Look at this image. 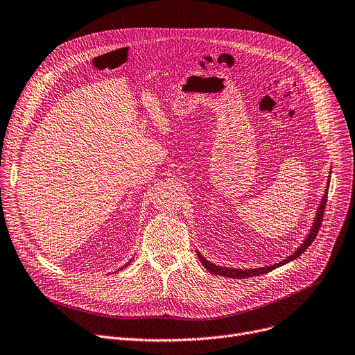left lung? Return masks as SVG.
Returning a JSON list of instances; mask_svg holds the SVG:
<instances>
[{
    "label": "left lung",
    "mask_w": 355,
    "mask_h": 355,
    "mask_svg": "<svg viewBox=\"0 0 355 355\" xmlns=\"http://www.w3.org/2000/svg\"><path fill=\"white\" fill-rule=\"evenodd\" d=\"M331 178V175H329ZM328 189H329V180H328V185L325 189V194L322 196L321 198V202H320V207L318 210H316L315 213V218H313V223L311 226V230L306 236V239L304 240V243L297 248L291 256H288L286 259H284L282 262L279 263H275V265H270V266H263V268H254V269H234V268H227V266H217L211 262H209V260L204 257L198 250H197V254H198V259L201 265L206 268L209 272L214 273V275H218V276H229V277H233V279H243V277H253V276H259V275H263V273H268L279 266L282 265H286L289 262H292V260H295L296 257H300L309 246L312 241L315 240L316 234H318L320 232V227H321V223H322V217H324V211H325V206H327V196H328Z\"/></svg>",
    "instance_id": "8db88e82"
}]
</instances>
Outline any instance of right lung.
<instances>
[{
	"label": "right lung",
	"instance_id": "right-lung-1",
	"mask_svg": "<svg viewBox=\"0 0 355 355\" xmlns=\"http://www.w3.org/2000/svg\"><path fill=\"white\" fill-rule=\"evenodd\" d=\"M128 265H129V262H128ZM125 266H126V265H123V266H122V268H119V269H118V270H121V269H123V268H125Z\"/></svg>",
	"mask_w": 355,
	"mask_h": 355
}]
</instances>
